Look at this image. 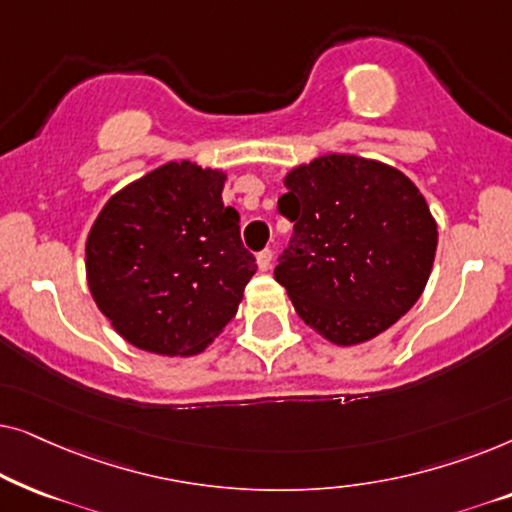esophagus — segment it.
Returning <instances> with one entry per match:
<instances>
[{"instance_id": "1", "label": "esophagus", "mask_w": 512, "mask_h": 512, "mask_svg": "<svg viewBox=\"0 0 512 512\" xmlns=\"http://www.w3.org/2000/svg\"><path fill=\"white\" fill-rule=\"evenodd\" d=\"M272 258H275V254H272V249H263V251H258V256H256L258 268H261L263 272H265V270H270V268H272Z\"/></svg>"}]
</instances>
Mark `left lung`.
<instances>
[{
  "label": "left lung",
  "mask_w": 512,
  "mask_h": 512,
  "mask_svg": "<svg viewBox=\"0 0 512 512\" xmlns=\"http://www.w3.org/2000/svg\"><path fill=\"white\" fill-rule=\"evenodd\" d=\"M279 214L293 235L275 279L298 317L335 345H359L422 296L438 230L424 195L394 167L321 156L286 174Z\"/></svg>",
  "instance_id": "8db88e82"
}]
</instances>
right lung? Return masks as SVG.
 Wrapping results in <instances>:
<instances>
[{"mask_svg": "<svg viewBox=\"0 0 512 512\" xmlns=\"http://www.w3.org/2000/svg\"><path fill=\"white\" fill-rule=\"evenodd\" d=\"M223 174L181 160L116 193L86 242L88 286L130 345L198 354L235 317L256 272Z\"/></svg>", "mask_w": 512, "mask_h": 512, "instance_id": "1", "label": "right lung"}]
</instances>
